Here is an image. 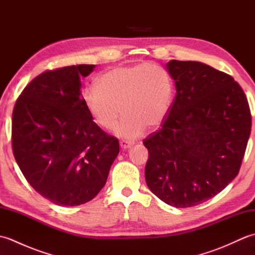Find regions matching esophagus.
<instances>
[{
    "instance_id": "obj_1",
    "label": "esophagus",
    "mask_w": 255,
    "mask_h": 255,
    "mask_svg": "<svg viewBox=\"0 0 255 255\" xmlns=\"http://www.w3.org/2000/svg\"><path fill=\"white\" fill-rule=\"evenodd\" d=\"M119 144H121L122 149H129L132 147L133 142H130V141H127V140H122L121 142H119Z\"/></svg>"
}]
</instances>
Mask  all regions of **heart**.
I'll use <instances>...</instances> for the list:
<instances>
[{
    "label": "heart",
    "instance_id": "heart-1",
    "mask_svg": "<svg viewBox=\"0 0 255 255\" xmlns=\"http://www.w3.org/2000/svg\"><path fill=\"white\" fill-rule=\"evenodd\" d=\"M173 99L171 74L155 63L113 68L101 75L97 84L83 90L84 104L102 128L112 129L124 113L115 132L129 141L141 136L145 126H160L171 110Z\"/></svg>",
    "mask_w": 255,
    "mask_h": 255
}]
</instances>
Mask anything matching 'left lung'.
<instances>
[{"label":"left lung","mask_w":255,"mask_h":255,"mask_svg":"<svg viewBox=\"0 0 255 255\" xmlns=\"http://www.w3.org/2000/svg\"><path fill=\"white\" fill-rule=\"evenodd\" d=\"M176 95L165 122L144 139L147 185L176 208L205 203L239 173L251 114L234 78L197 61L171 60Z\"/></svg>","instance_id":"8db88e82"}]
</instances>
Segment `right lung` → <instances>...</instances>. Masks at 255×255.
Returning a JSON list of instances; mask_svg holds the SVG:
<instances>
[{"label":"right lung","instance_id":"1","mask_svg":"<svg viewBox=\"0 0 255 255\" xmlns=\"http://www.w3.org/2000/svg\"><path fill=\"white\" fill-rule=\"evenodd\" d=\"M94 64L46 71L21 92L13 111L15 160L31 187L60 206L93 199L119 153L118 139L93 122L81 78Z\"/></svg>","mask_w":255,"mask_h":255}]
</instances>
